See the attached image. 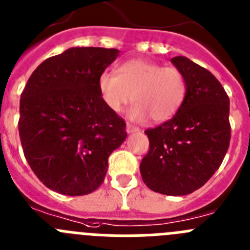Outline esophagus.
<instances>
[{"label": "esophagus", "mask_w": 250, "mask_h": 250, "mask_svg": "<svg viewBox=\"0 0 250 250\" xmlns=\"http://www.w3.org/2000/svg\"><path fill=\"white\" fill-rule=\"evenodd\" d=\"M139 127L137 126H135V125H132V124H129L127 123L126 124V131H127V134H131V132H137L139 131Z\"/></svg>", "instance_id": "esophagus-1"}]
</instances>
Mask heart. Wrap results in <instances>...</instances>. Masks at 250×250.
<instances>
[{"instance_id": "1", "label": "heart", "mask_w": 250, "mask_h": 250, "mask_svg": "<svg viewBox=\"0 0 250 250\" xmlns=\"http://www.w3.org/2000/svg\"><path fill=\"white\" fill-rule=\"evenodd\" d=\"M98 89L104 104L120 113L129 103L135 105L130 118L164 123L182 106L187 95V79L176 67H164L146 59H129L116 67V75L103 73Z\"/></svg>"}]
</instances>
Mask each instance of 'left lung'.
Masks as SVG:
<instances>
[{
  "mask_svg": "<svg viewBox=\"0 0 250 250\" xmlns=\"http://www.w3.org/2000/svg\"><path fill=\"white\" fill-rule=\"evenodd\" d=\"M187 79V95L172 119L145 134L144 183L167 196L192 193L214 175L230 141L229 98L209 70L186 57L171 59Z\"/></svg>",
  "mask_w": 250,
  "mask_h": 250,
  "instance_id": "left-lung-1",
  "label": "left lung"
}]
</instances>
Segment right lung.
Returning <instances> with one entry per match:
<instances>
[{
    "label": "right lung",
    "instance_id": "obj_1",
    "mask_svg": "<svg viewBox=\"0 0 250 250\" xmlns=\"http://www.w3.org/2000/svg\"><path fill=\"white\" fill-rule=\"evenodd\" d=\"M119 54L75 47L36 68L20 100L21 144L34 175L67 196L103 183L110 153L126 139V124L103 102L98 80Z\"/></svg>",
    "mask_w": 250,
    "mask_h": 250
}]
</instances>
